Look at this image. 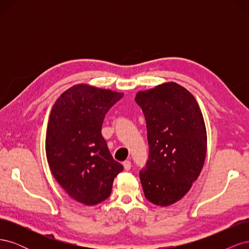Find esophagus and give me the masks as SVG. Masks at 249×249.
I'll use <instances>...</instances> for the list:
<instances>
[{
	"label": "esophagus",
	"instance_id": "1",
	"mask_svg": "<svg viewBox=\"0 0 249 249\" xmlns=\"http://www.w3.org/2000/svg\"><path fill=\"white\" fill-rule=\"evenodd\" d=\"M123 165H124V170H126V171H129V170L131 169V167H132V164H131V162H130L129 160L124 161V162L123 163Z\"/></svg>",
	"mask_w": 249,
	"mask_h": 249
}]
</instances>
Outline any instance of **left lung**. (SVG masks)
I'll use <instances>...</instances> for the list:
<instances>
[{
    "mask_svg": "<svg viewBox=\"0 0 249 249\" xmlns=\"http://www.w3.org/2000/svg\"><path fill=\"white\" fill-rule=\"evenodd\" d=\"M149 145L140 171L143 192L156 206L182 199L200 175L207 156L205 120L195 97L176 82L137 92Z\"/></svg>",
    "mask_w": 249,
    "mask_h": 249,
    "instance_id": "obj_1",
    "label": "left lung"
}]
</instances>
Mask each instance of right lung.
Segmentation results:
<instances>
[{
	"label": "right lung",
	"mask_w": 249,
	"mask_h": 249,
	"mask_svg": "<svg viewBox=\"0 0 249 249\" xmlns=\"http://www.w3.org/2000/svg\"><path fill=\"white\" fill-rule=\"evenodd\" d=\"M123 96L81 83L65 90L52 108L46 135L50 169L65 192L85 206L108 198L124 169L101 133L105 115Z\"/></svg>",
	"instance_id": "1"
}]
</instances>
